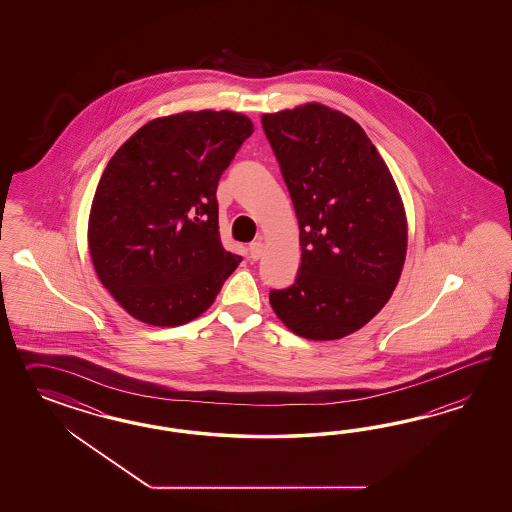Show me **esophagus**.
<instances>
[{"label":"esophagus","instance_id":"34e87169","mask_svg":"<svg viewBox=\"0 0 512 512\" xmlns=\"http://www.w3.org/2000/svg\"><path fill=\"white\" fill-rule=\"evenodd\" d=\"M264 244L261 240H257V242H253L251 246H249V257L253 259V261H257V259H261L263 257Z\"/></svg>","mask_w":512,"mask_h":512}]
</instances>
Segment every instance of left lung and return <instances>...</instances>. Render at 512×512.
<instances>
[{
  "label": "left lung",
  "instance_id": "left-lung-1",
  "mask_svg": "<svg viewBox=\"0 0 512 512\" xmlns=\"http://www.w3.org/2000/svg\"><path fill=\"white\" fill-rule=\"evenodd\" d=\"M291 193L302 261L270 291L296 336L340 340L383 310L402 276L407 217L387 163L364 129L321 103L261 116Z\"/></svg>",
  "mask_w": 512,
  "mask_h": 512
}]
</instances>
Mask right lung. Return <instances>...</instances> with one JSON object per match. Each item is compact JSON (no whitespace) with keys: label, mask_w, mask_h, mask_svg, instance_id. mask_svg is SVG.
Wrapping results in <instances>:
<instances>
[{"label":"right lung","mask_w":512,"mask_h":512,"mask_svg":"<svg viewBox=\"0 0 512 512\" xmlns=\"http://www.w3.org/2000/svg\"><path fill=\"white\" fill-rule=\"evenodd\" d=\"M251 133L240 112L186 110L142 125L110 157L88 248L101 283L140 323L197 319L242 261L221 244L216 191Z\"/></svg>","instance_id":"obj_1"}]
</instances>
